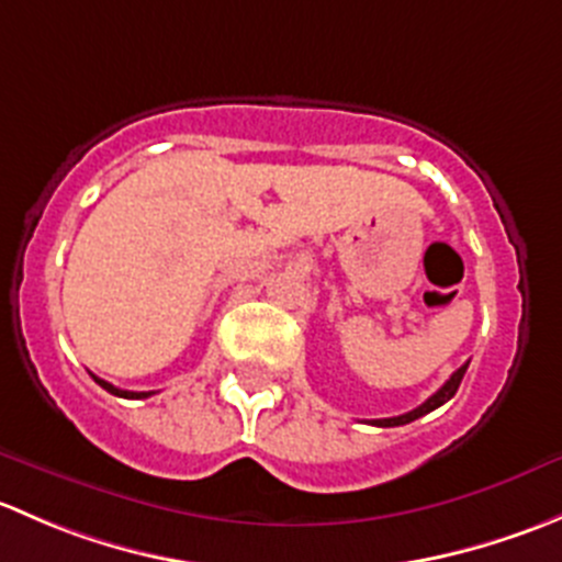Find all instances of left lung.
<instances>
[{"instance_id": "left-lung-1", "label": "left lung", "mask_w": 562, "mask_h": 562, "mask_svg": "<svg viewBox=\"0 0 562 562\" xmlns=\"http://www.w3.org/2000/svg\"><path fill=\"white\" fill-rule=\"evenodd\" d=\"M464 372H468V364L459 367V370L454 372V375H451L449 381L443 383V386H440L438 391H435V394L429 396L427 402H422V405H418V407H413V411L402 413V416H394V418H372L370 424H375V427H402V424H411V422H416V418L427 416V413H432L435 407L446 405V402H449L451 396L457 394V389H459V383H462Z\"/></svg>"}]
</instances>
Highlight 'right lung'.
Wrapping results in <instances>:
<instances>
[{
	"label": "right lung",
	"mask_w": 562,
	"mask_h": 562,
	"mask_svg": "<svg viewBox=\"0 0 562 562\" xmlns=\"http://www.w3.org/2000/svg\"><path fill=\"white\" fill-rule=\"evenodd\" d=\"M92 378H94V383H100L105 391H111V394H116V396H124V400H146V396H151V391H124V389L111 386V383L103 381V378H98V375H92Z\"/></svg>",
	"instance_id": "obj_1"
}]
</instances>
